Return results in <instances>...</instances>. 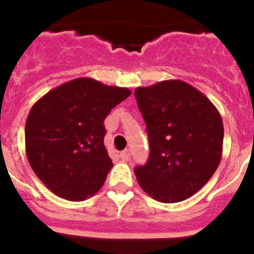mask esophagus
Here are the masks:
<instances>
[{
	"label": "esophagus",
	"mask_w": 254,
	"mask_h": 254,
	"mask_svg": "<svg viewBox=\"0 0 254 254\" xmlns=\"http://www.w3.org/2000/svg\"><path fill=\"white\" fill-rule=\"evenodd\" d=\"M120 158H122L124 162H127V160L130 159V150H129V149H125V150H123L122 153H120Z\"/></svg>",
	"instance_id": "obj_1"
}]
</instances>
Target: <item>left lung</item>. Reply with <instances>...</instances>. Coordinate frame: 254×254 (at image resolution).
Here are the masks:
<instances>
[{
	"mask_svg": "<svg viewBox=\"0 0 254 254\" xmlns=\"http://www.w3.org/2000/svg\"><path fill=\"white\" fill-rule=\"evenodd\" d=\"M134 95L150 146L146 164L134 170L139 186L158 202H182L205 186L222 159L219 111L181 80L136 87Z\"/></svg>",
	"mask_w": 254,
	"mask_h": 254,
	"instance_id": "1",
	"label": "left lung"
}]
</instances>
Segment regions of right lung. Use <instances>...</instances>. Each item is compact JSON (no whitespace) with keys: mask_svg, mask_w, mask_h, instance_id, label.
<instances>
[{"mask_svg":"<svg viewBox=\"0 0 254 254\" xmlns=\"http://www.w3.org/2000/svg\"><path fill=\"white\" fill-rule=\"evenodd\" d=\"M125 87L79 77L34 104L25 127L26 155L40 181L72 202L98 193L113 168L104 120L129 96Z\"/></svg>","mask_w":254,"mask_h":254,"instance_id":"1","label":"right lung"}]
</instances>
